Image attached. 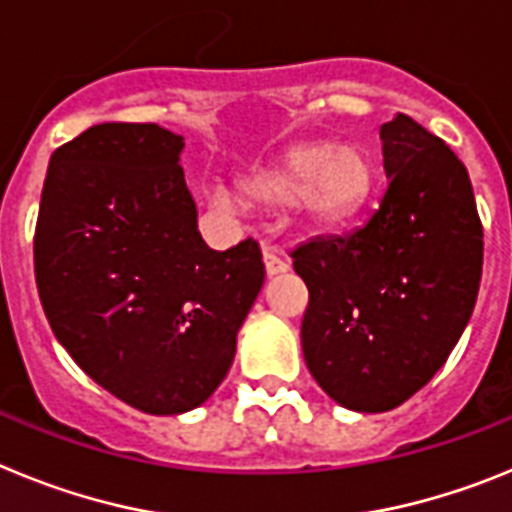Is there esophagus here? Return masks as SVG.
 <instances>
[{"instance_id":"obj_1","label":"esophagus","mask_w":512,"mask_h":512,"mask_svg":"<svg viewBox=\"0 0 512 512\" xmlns=\"http://www.w3.org/2000/svg\"><path fill=\"white\" fill-rule=\"evenodd\" d=\"M264 266L269 277H279V274H284V271L289 269L287 261H284L282 256H277L271 248H264Z\"/></svg>"}]
</instances>
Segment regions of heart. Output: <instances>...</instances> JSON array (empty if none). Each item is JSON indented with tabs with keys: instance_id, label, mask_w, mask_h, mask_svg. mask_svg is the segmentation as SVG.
Here are the masks:
<instances>
[{
	"instance_id": "1",
	"label": "heart",
	"mask_w": 512,
	"mask_h": 512,
	"mask_svg": "<svg viewBox=\"0 0 512 512\" xmlns=\"http://www.w3.org/2000/svg\"><path fill=\"white\" fill-rule=\"evenodd\" d=\"M377 187L372 156L359 146L343 143H302L282 164L253 182L248 192L271 205H292L312 228H343L366 210ZM207 202L228 210L233 197L225 187H207Z\"/></svg>"
}]
</instances>
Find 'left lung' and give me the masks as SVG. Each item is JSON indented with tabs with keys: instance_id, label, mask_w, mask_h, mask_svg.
<instances>
[{
	"instance_id": "8db88e82",
	"label": "left lung",
	"mask_w": 512,
	"mask_h": 512,
	"mask_svg": "<svg viewBox=\"0 0 512 512\" xmlns=\"http://www.w3.org/2000/svg\"><path fill=\"white\" fill-rule=\"evenodd\" d=\"M379 210L292 251L310 292L302 354L330 400L387 413L446 364L482 279V223L467 166L408 115L379 128Z\"/></svg>"
}]
</instances>
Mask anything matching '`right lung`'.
I'll return each mask as SVG.
<instances>
[{
    "label": "right lung",
    "instance_id": "obj_1",
    "mask_svg": "<svg viewBox=\"0 0 512 512\" xmlns=\"http://www.w3.org/2000/svg\"><path fill=\"white\" fill-rule=\"evenodd\" d=\"M182 135L102 122L51 156L35 282L71 359L151 415L200 408L264 287L259 243L212 251L179 166Z\"/></svg>",
    "mask_w": 512,
    "mask_h": 512
}]
</instances>
